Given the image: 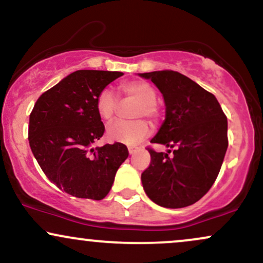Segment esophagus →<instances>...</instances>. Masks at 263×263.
I'll return each instance as SVG.
<instances>
[{"instance_id": "esophagus-1", "label": "esophagus", "mask_w": 263, "mask_h": 263, "mask_svg": "<svg viewBox=\"0 0 263 263\" xmlns=\"http://www.w3.org/2000/svg\"><path fill=\"white\" fill-rule=\"evenodd\" d=\"M137 152V148H136V147H128V153L129 155H135V153Z\"/></svg>"}]
</instances>
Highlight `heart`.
Wrapping results in <instances>:
<instances>
[{
  "label": "heart",
  "mask_w": 263,
  "mask_h": 263,
  "mask_svg": "<svg viewBox=\"0 0 263 263\" xmlns=\"http://www.w3.org/2000/svg\"><path fill=\"white\" fill-rule=\"evenodd\" d=\"M121 91L125 95V99L128 101H134L138 104L136 106L134 117H155L157 114L156 101L157 92L151 84L146 81L135 80L128 81L121 85ZM96 110L102 120L110 121L114 119L119 110V99L116 93L111 89H104L99 93L96 100ZM151 134L149 126L144 121H115L107 126L106 137L111 142H120V143L135 146L140 143Z\"/></svg>",
  "instance_id": "b5f03b06"
}]
</instances>
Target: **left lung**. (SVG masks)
<instances>
[{
    "mask_svg": "<svg viewBox=\"0 0 263 263\" xmlns=\"http://www.w3.org/2000/svg\"><path fill=\"white\" fill-rule=\"evenodd\" d=\"M138 75L158 87L165 104V119L151 142L170 148L167 153L149 149L142 185L159 206H189L218 177L228 149V119L215 96L185 75L173 70Z\"/></svg>",
    "mask_w": 263,
    "mask_h": 263,
    "instance_id": "1",
    "label": "left lung"
}]
</instances>
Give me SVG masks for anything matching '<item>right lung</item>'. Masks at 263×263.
<instances>
[{
    "label": "right lung",
    "instance_id": "right-lung-1",
    "mask_svg": "<svg viewBox=\"0 0 263 263\" xmlns=\"http://www.w3.org/2000/svg\"><path fill=\"white\" fill-rule=\"evenodd\" d=\"M122 75L74 71L42 93L29 116L33 156L48 179L73 197L104 199L128 157L127 147L119 142L92 147L105 131L96 110L99 93Z\"/></svg>",
    "mask_w": 263,
    "mask_h": 263
}]
</instances>
